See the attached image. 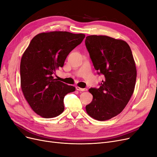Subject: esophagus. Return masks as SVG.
Listing matches in <instances>:
<instances>
[{
	"mask_svg": "<svg viewBox=\"0 0 157 157\" xmlns=\"http://www.w3.org/2000/svg\"><path fill=\"white\" fill-rule=\"evenodd\" d=\"M76 89H77V90H78V91H80V92L87 91V89H86V88H80V87H78V86L76 87Z\"/></svg>",
	"mask_w": 157,
	"mask_h": 157,
	"instance_id": "34e87169",
	"label": "esophagus"
}]
</instances>
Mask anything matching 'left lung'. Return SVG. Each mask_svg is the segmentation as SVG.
Here are the masks:
<instances>
[{
	"label": "left lung",
	"mask_w": 157,
	"mask_h": 157,
	"mask_svg": "<svg viewBox=\"0 0 157 157\" xmlns=\"http://www.w3.org/2000/svg\"><path fill=\"white\" fill-rule=\"evenodd\" d=\"M85 44L97 73L104 76L99 88H91L88 115L98 121L111 119L121 113L134 93L136 67L130 47L124 40L107 36L90 35Z\"/></svg>",
	"instance_id": "8db88e82"
}]
</instances>
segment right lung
Here are the masks:
<instances>
[{
  "instance_id": "obj_1",
  "label": "right lung",
  "mask_w": 157,
  "mask_h": 157,
  "mask_svg": "<svg viewBox=\"0 0 157 157\" xmlns=\"http://www.w3.org/2000/svg\"><path fill=\"white\" fill-rule=\"evenodd\" d=\"M84 37V34L53 31L40 33L31 40L21 59V87L37 115L49 118L63 112L64 97L75 88L58 81L53 75Z\"/></svg>"
}]
</instances>
